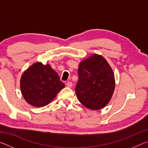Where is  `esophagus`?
<instances>
[{"mask_svg":"<svg viewBox=\"0 0 148 148\" xmlns=\"http://www.w3.org/2000/svg\"><path fill=\"white\" fill-rule=\"evenodd\" d=\"M66 86H67V87H71L72 86V83L71 82H68L66 83Z\"/></svg>","mask_w":148,"mask_h":148,"instance_id":"obj_1","label":"esophagus"}]
</instances>
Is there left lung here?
Masks as SVG:
<instances>
[{
  "label": "left lung",
  "instance_id": "1",
  "mask_svg": "<svg viewBox=\"0 0 148 148\" xmlns=\"http://www.w3.org/2000/svg\"><path fill=\"white\" fill-rule=\"evenodd\" d=\"M77 72L79 79L75 91L79 101L93 110L107 105L114 93L115 78L106 60L95 54L80 62Z\"/></svg>",
  "mask_w": 148,
  "mask_h": 148
}]
</instances>
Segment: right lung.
I'll return each mask as SVG.
<instances>
[{"mask_svg":"<svg viewBox=\"0 0 148 148\" xmlns=\"http://www.w3.org/2000/svg\"><path fill=\"white\" fill-rule=\"evenodd\" d=\"M64 86L51 66L42 62H36L29 67L20 81L24 99L29 104L37 107L50 103Z\"/></svg>","mask_w":148,"mask_h":148,"instance_id":"1","label":"right lung"}]
</instances>
